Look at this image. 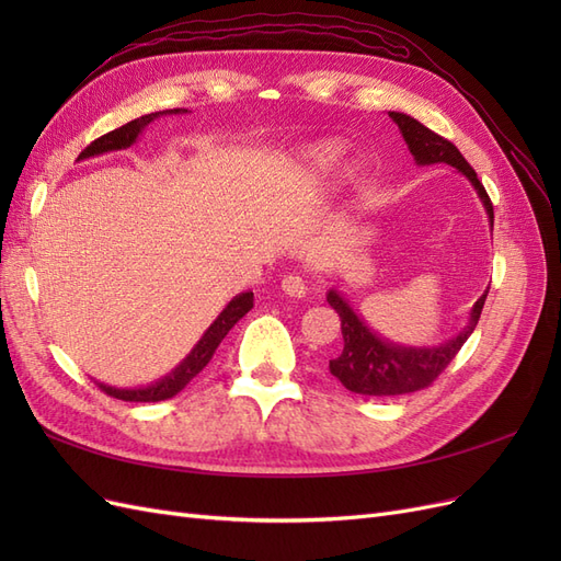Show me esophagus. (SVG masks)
Instances as JSON below:
<instances>
[{
    "label": "esophagus",
    "mask_w": 561,
    "mask_h": 561,
    "mask_svg": "<svg viewBox=\"0 0 561 561\" xmlns=\"http://www.w3.org/2000/svg\"><path fill=\"white\" fill-rule=\"evenodd\" d=\"M283 290L290 297H304L309 293V278L304 274H287L283 278Z\"/></svg>",
    "instance_id": "34e87169"
}]
</instances>
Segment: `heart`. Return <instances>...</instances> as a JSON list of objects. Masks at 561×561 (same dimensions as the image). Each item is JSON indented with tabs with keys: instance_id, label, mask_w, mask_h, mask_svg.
<instances>
[{
	"instance_id": "b5f03b06",
	"label": "heart",
	"mask_w": 561,
	"mask_h": 561,
	"mask_svg": "<svg viewBox=\"0 0 561 561\" xmlns=\"http://www.w3.org/2000/svg\"><path fill=\"white\" fill-rule=\"evenodd\" d=\"M339 154H342V145L334 142V140H325V142H316L311 147H307L301 151V163H307L309 168H330Z\"/></svg>"
}]
</instances>
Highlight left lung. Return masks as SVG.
<instances>
[{
	"label": "left lung",
	"instance_id": "left-lung-1",
	"mask_svg": "<svg viewBox=\"0 0 561 561\" xmlns=\"http://www.w3.org/2000/svg\"><path fill=\"white\" fill-rule=\"evenodd\" d=\"M388 116L393 118L398 128L402 130V138L419 165L447 163L456 168V171H461L472 182V186L478 190L484 203L489 222L494 227V206H491V198L484 190V184L478 180V173L472 171V165L463 159L456 145L443 138V135H437L431 128L419 124L412 116L400 112H388ZM486 293L474 301L468 328L458 336H454L451 342L433 348H402L381 342V339L375 332H369L365 322L355 316L348 304L330 290L328 301L339 313V320H342L344 336V348L330 360V371L351 390V393L360 396H404L421 388H428L439 375H443L447 365L456 358V353L468 342V336L472 334L474 325H478L480 313L484 309Z\"/></svg>",
	"mask_w": 561,
	"mask_h": 561
}]
</instances>
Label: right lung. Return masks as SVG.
Here are the masks:
<instances>
[{"instance_id":"obj_1","label":"right lung","mask_w":561,"mask_h":561,"mask_svg":"<svg viewBox=\"0 0 561 561\" xmlns=\"http://www.w3.org/2000/svg\"><path fill=\"white\" fill-rule=\"evenodd\" d=\"M186 110L178 107V110H163V112H151V114H145L140 118H133V122H128L126 126L122 128H114L110 130L107 135H100L98 140H93L87 149L81 151L79 159H89V157H95V154H103V151H112V149H124V147H130L135 142V138L142 133V128L154 122L157 116L161 114H182ZM254 307V297L252 293H243L236 299H231L227 304V309L217 316V320L213 322V325L208 328V332L201 336V342L194 346V351L186 355V360L173 371V375H168L165 379L151 383L147 388H112V386H105V383H98L100 390H105V393L110 398H116V400H126V402H161V400H168L178 396L180 390L190 383L198 371L206 367L213 355L217 351V346L222 344V339L229 334V330L239 322L250 309Z\"/></svg>"}]
</instances>
